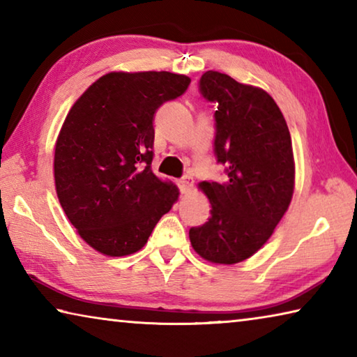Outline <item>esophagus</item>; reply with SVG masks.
Instances as JSON below:
<instances>
[{"label":"esophagus","instance_id":"obj_1","mask_svg":"<svg viewBox=\"0 0 357 357\" xmlns=\"http://www.w3.org/2000/svg\"><path fill=\"white\" fill-rule=\"evenodd\" d=\"M178 185H179L181 193H187V192H190L192 185H193V181H192L189 176H185V178H183V179H179Z\"/></svg>","mask_w":357,"mask_h":357}]
</instances>
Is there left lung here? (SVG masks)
<instances>
[{"instance_id": "1", "label": "left lung", "mask_w": 357, "mask_h": 357, "mask_svg": "<svg viewBox=\"0 0 357 357\" xmlns=\"http://www.w3.org/2000/svg\"><path fill=\"white\" fill-rule=\"evenodd\" d=\"M200 89L217 105L214 151L227 167V181L198 184L209 200L211 217L190 228L189 238L206 261L236 264L261 249L291 203V135L264 89L214 70L202 75Z\"/></svg>"}]
</instances>
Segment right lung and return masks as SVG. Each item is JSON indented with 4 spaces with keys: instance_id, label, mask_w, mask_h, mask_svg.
Wrapping results in <instances>:
<instances>
[{
    "instance_id": "1",
    "label": "right lung",
    "mask_w": 357,
    "mask_h": 357,
    "mask_svg": "<svg viewBox=\"0 0 357 357\" xmlns=\"http://www.w3.org/2000/svg\"><path fill=\"white\" fill-rule=\"evenodd\" d=\"M190 78L172 72H108L66 116L55 144L59 204L80 238L108 257L148 243L179 189L151 170L154 113Z\"/></svg>"
}]
</instances>
